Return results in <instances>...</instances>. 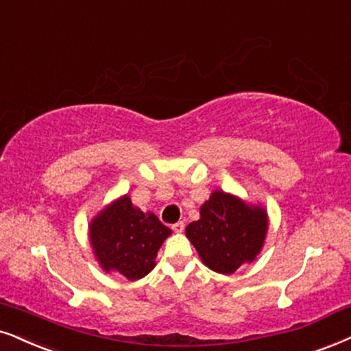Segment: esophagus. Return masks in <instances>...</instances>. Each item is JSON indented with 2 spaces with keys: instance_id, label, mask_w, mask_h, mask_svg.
Here are the masks:
<instances>
[{
  "instance_id": "1",
  "label": "esophagus",
  "mask_w": 351,
  "mask_h": 351,
  "mask_svg": "<svg viewBox=\"0 0 351 351\" xmlns=\"http://www.w3.org/2000/svg\"><path fill=\"white\" fill-rule=\"evenodd\" d=\"M171 230H173V232H175V233H183V230H184V223H183V221H178V223L173 225Z\"/></svg>"
}]
</instances>
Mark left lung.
<instances>
[{"instance_id": "obj_1", "label": "left lung", "mask_w": 351, "mask_h": 351, "mask_svg": "<svg viewBox=\"0 0 351 351\" xmlns=\"http://www.w3.org/2000/svg\"><path fill=\"white\" fill-rule=\"evenodd\" d=\"M199 214V220L186 227V237L210 270L230 275L261 254L269 230L263 206L215 189Z\"/></svg>"}]
</instances>
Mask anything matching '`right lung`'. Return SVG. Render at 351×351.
Masks as SVG:
<instances>
[{
	"label": "right lung",
	"instance_id": "1",
	"mask_svg": "<svg viewBox=\"0 0 351 351\" xmlns=\"http://www.w3.org/2000/svg\"><path fill=\"white\" fill-rule=\"evenodd\" d=\"M170 234L157 215L136 207L128 194L105 206L88 223V241L100 267L131 282L155 267L157 252Z\"/></svg>",
	"mask_w": 351,
	"mask_h": 351
}]
</instances>
